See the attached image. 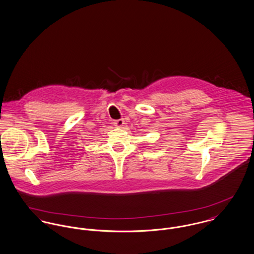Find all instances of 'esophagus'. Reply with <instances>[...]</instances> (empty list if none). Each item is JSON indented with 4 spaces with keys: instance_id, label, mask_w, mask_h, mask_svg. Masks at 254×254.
Instances as JSON below:
<instances>
[{
    "instance_id": "1",
    "label": "esophagus",
    "mask_w": 254,
    "mask_h": 254,
    "mask_svg": "<svg viewBox=\"0 0 254 254\" xmlns=\"http://www.w3.org/2000/svg\"><path fill=\"white\" fill-rule=\"evenodd\" d=\"M126 123H125V120L124 119H120V120H117L116 121V123H115V126L117 127H124V125H125Z\"/></svg>"
}]
</instances>
